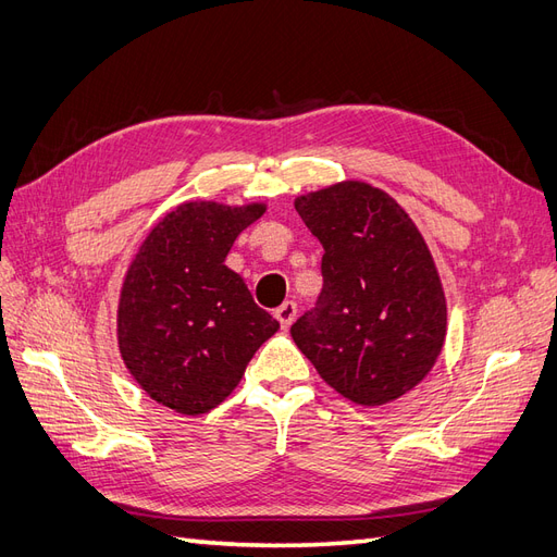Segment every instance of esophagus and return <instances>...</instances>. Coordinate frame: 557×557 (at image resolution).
<instances>
[{"instance_id": "esophagus-1", "label": "esophagus", "mask_w": 557, "mask_h": 557, "mask_svg": "<svg viewBox=\"0 0 557 557\" xmlns=\"http://www.w3.org/2000/svg\"><path fill=\"white\" fill-rule=\"evenodd\" d=\"M274 315L281 323V327L288 330L293 325V320L297 318V305H295V301H283V305L274 311Z\"/></svg>"}]
</instances>
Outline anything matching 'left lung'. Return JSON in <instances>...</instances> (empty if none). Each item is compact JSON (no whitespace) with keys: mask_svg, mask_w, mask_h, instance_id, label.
I'll return each mask as SVG.
<instances>
[{"mask_svg":"<svg viewBox=\"0 0 557 557\" xmlns=\"http://www.w3.org/2000/svg\"><path fill=\"white\" fill-rule=\"evenodd\" d=\"M323 244V290L290 327L330 387L381 407L423 381L446 339V297L432 252L397 201L364 181L299 195Z\"/></svg>","mask_w":557,"mask_h":557,"instance_id":"1","label":"left lung"}]
</instances>
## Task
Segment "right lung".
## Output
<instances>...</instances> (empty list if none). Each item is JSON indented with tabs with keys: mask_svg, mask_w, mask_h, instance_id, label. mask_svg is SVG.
<instances>
[{
	"mask_svg": "<svg viewBox=\"0 0 557 557\" xmlns=\"http://www.w3.org/2000/svg\"><path fill=\"white\" fill-rule=\"evenodd\" d=\"M264 211L260 201H183L127 267L117 301L121 358L150 399L181 416L209 413L227 399L278 330L225 264L234 239Z\"/></svg>",
	"mask_w": 557,
	"mask_h": 557,
	"instance_id": "add662e5",
	"label": "right lung"
}]
</instances>
